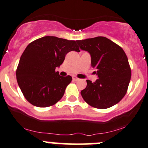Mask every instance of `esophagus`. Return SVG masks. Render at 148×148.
<instances>
[{"instance_id": "esophagus-1", "label": "esophagus", "mask_w": 148, "mask_h": 148, "mask_svg": "<svg viewBox=\"0 0 148 148\" xmlns=\"http://www.w3.org/2000/svg\"><path fill=\"white\" fill-rule=\"evenodd\" d=\"M72 79L74 80V81H79V79H78L77 77H75V76H73Z\"/></svg>"}]
</instances>
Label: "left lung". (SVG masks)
Masks as SVG:
<instances>
[{"label": "left lung", "instance_id": "1", "mask_svg": "<svg viewBox=\"0 0 148 148\" xmlns=\"http://www.w3.org/2000/svg\"><path fill=\"white\" fill-rule=\"evenodd\" d=\"M76 43L91 56V66L98 79L89 80L81 90L83 99L90 106L104 109L114 106L126 94L131 79L128 58L123 49L105 37H96Z\"/></svg>", "mask_w": 148, "mask_h": 148}]
</instances>
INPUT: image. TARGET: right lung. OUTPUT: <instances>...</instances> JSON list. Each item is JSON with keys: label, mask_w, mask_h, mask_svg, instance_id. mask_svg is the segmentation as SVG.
I'll use <instances>...</instances> for the list:
<instances>
[{"label": "right lung", "mask_w": 148, "mask_h": 148, "mask_svg": "<svg viewBox=\"0 0 148 148\" xmlns=\"http://www.w3.org/2000/svg\"><path fill=\"white\" fill-rule=\"evenodd\" d=\"M72 51H80L76 41L53 36L41 37L27 46L20 58L16 75L28 102L44 108L55 104L62 97L72 78L61 76L55 69Z\"/></svg>", "instance_id": "obj_1"}]
</instances>
